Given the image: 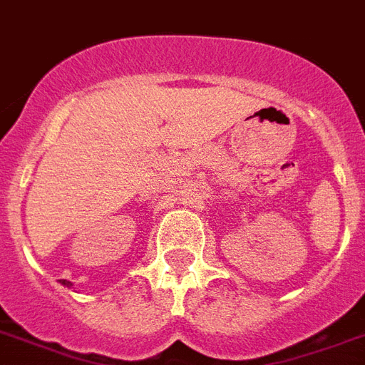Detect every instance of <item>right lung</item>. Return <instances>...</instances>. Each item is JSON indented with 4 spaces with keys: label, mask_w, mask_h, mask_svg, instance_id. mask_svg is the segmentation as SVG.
Returning <instances> with one entry per match:
<instances>
[{
    "label": "right lung",
    "mask_w": 365,
    "mask_h": 365,
    "mask_svg": "<svg viewBox=\"0 0 365 365\" xmlns=\"http://www.w3.org/2000/svg\"><path fill=\"white\" fill-rule=\"evenodd\" d=\"M59 282H61V284H63V286H66V287H70V286H72V284H70L68 280H59Z\"/></svg>",
    "instance_id": "1"
}]
</instances>
